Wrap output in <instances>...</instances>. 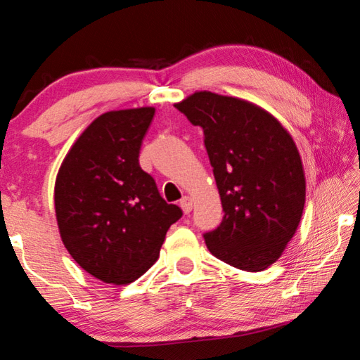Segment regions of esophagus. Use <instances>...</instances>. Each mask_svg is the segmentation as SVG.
<instances>
[{
    "mask_svg": "<svg viewBox=\"0 0 360 360\" xmlns=\"http://www.w3.org/2000/svg\"><path fill=\"white\" fill-rule=\"evenodd\" d=\"M179 205H181V208H182V211L186 212V214H188V212L192 211V206H193V203H192V198L191 197H182L181 198V202H179Z\"/></svg>",
    "mask_w": 360,
    "mask_h": 360,
    "instance_id": "esophagus-1",
    "label": "esophagus"
}]
</instances>
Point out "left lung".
<instances>
[{
  "label": "left lung",
  "instance_id": "obj_1",
  "mask_svg": "<svg viewBox=\"0 0 360 360\" xmlns=\"http://www.w3.org/2000/svg\"><path fill=\"white\" fill-rule=\"evenodd\" d=\"M203 129L224 217L203 235L210 252L246 271L276 262L294 236L304 206V173L294 139L252 103L195 92L178 105Z\"/></svg>",
  "mask_w": 360,
  "mask_h": 360
}]
</instances>
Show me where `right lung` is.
<instances>
[{
	"label": "right lung",
	"mask_w": 360,
	"mask_h": 360,
	"mask_svg": "<svg viewBox=\"0 0 360 360\" xmlns=\"http://www.w3.org/2000/svg\"><path fill=\"white\" fill-rule=\"evenodd\" d=\"M154 108L96 117L66 154L56 181L60 236L85 271L109 284H129L154 265L179 206L160 197L139 167V149Z\"/></svg>",
	"instance_id": "obj_1"
}]
</instances>
